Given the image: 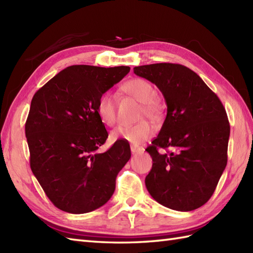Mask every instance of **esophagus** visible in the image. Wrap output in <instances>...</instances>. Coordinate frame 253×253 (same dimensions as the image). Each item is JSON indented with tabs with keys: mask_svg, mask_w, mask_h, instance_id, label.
Returning <instances> with one entry per match:
<instances>
[{
	"mask_svg": "<svg viewBox=\"0 0 253 253\" xmlns=\"http://www.w3.org/2000/svg\"><path fill=\"white\" fill-rule=\"evenodd\" d=\"M130 150H131L132 154H136V153H139V152L142 151V149L140 147H136V146H131Z\"/></svg>",
	"mask_w": 253,
	"mask_h": 253,
	"instance_id": "obj_1",
	"label": "esophagus"
}]
</instances>
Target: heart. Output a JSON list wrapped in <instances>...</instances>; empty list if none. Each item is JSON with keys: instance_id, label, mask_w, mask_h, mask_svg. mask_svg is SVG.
Wrapping results in <instances>:
<instances>
[{"instance_id": "1", "label": "heart", "mask_w": 253, "mask_h": 253, "mask_svg": "<svg viewBox=\"0 0 253 253\" xmlns=\"http://www.w3.org/2000/svg\"><path fill=\"white\" fill-rule=\"evenodd\" d=\"M124 90L143 103L141 117L148 116L158 120L161 115V105L157 99L158 92L154 85L144 79H132L124 85ZM96 113L101 122L106 126H114L116 123L115 99L110 91L102 93L96 102ZM153 135V127L148 122H140L132 126H120L111 133L112 140H125L132 144H140Z\"/></svg>"}]
</instances>
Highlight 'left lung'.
Masks as SVG:
<instances>
[{
	"label": "left lung",
	"instance_id": "obj_1",
	"mask_svg": "<svg viewBox=\"0 0 253 253\" xmlns=\"http://www.w3.org/2000/svg\"><path fill=\"white\" fill-rule=\"evenodd\" d=\"M162 92L168 114L146 151L153 164L146 187L155 201L176 211L202 207L212 197L227 164L230 127L218 96L180 64L133 68ZM160 148L171 152L160 154Z\"/></svg>",
	"mask_w": 253,
	"mask_h": 253
}]
</instances>
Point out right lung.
Returning a JSON list of instances; mask_svg holds the SVG:
<instances>
[{
  "label": "right lung",
  "instance_id": "right-lung-1",
  "mask_svg": "<svg viewBox=\"0 0 253 253\" xmlns=\"http://www.w3.org/2000/svg\"><path fill=\"white\" fill-rule=\"evenodd\" d=\"M129 71L128 66H69L31 100L25 125L30 168L62 211L91 212L114 193L116 176L131 157L130 147L117 140L106 152H96L109 137L96 102Z\"/></svg>",
  "mask_w": 253,
  "mask_h": 253
}]
</instances>
